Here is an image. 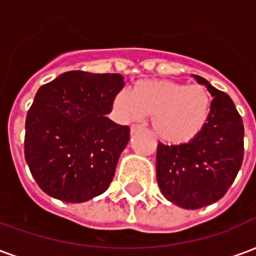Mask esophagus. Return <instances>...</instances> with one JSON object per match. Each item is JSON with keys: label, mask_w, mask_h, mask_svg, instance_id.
<instances>
[{"label": "esophagus", "mask_w": 256, "mask_h": 256, "mask_svg": "<svg viewBox=\"0 0 256 256\" xmlns=\"http://www.w3.org/2000/svg\"><path fill=\"white\" fill-rule=\"evenodd\" d=\"M142 128V126L141 124H133L132 128H130V133L134 134V133H137V132H140Z\"/></svg>", "instance_id": "obj_1"}]
</instances>
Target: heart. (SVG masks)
I'll list each match as a JSON object with an SVG mask.
<instances>
[{"label": "heart", "instance_id": "1", "mask_svg": "<svg viewBox=\"0 0 256 256\" xmlns=\"http://www.w3.org/2000/svg\"><path fill=\"white\" fill-rule=\"evenodd\" d=\"M211 100L200 84L148 79L134 84L132 93L119 92L114 97V111L119 120L132 122L150 116L158 138L167 144H184L203 130Z\"/></svg>", "mask_w": 256, "mask_h": 256}]
</instances>
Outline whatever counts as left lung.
Listing matches in <instances>:
<instances>
[{"label": "left lung", "mask_w": 256, "mask_h": 256, "mask_svg": "<svg viewBox=\"0 0 256 256\" xmlns=\"http://www.w3.org/2000/svg\"><path fill=\"white\" fill-rule=\"evenodd\" d=\"M214 98L203 130L189 142L158 144L156 178L163 196L186 210H198L230 188L244 158V126L229 96L193 75Z\"/></svg>", "instance_id": "1"}]
</instances>
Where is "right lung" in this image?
I'll list each match as a JSON object with an SVG mask.
<instances>
[{"label": "right lung", "mask_w": 256, "mask_h": 256, "mask_svg": "<svg viewBox=\"0 0 256 256\" xmlns=\"http://www.w3.org/2000/svg\"><path fill=\"white\" fill-rule=\"evenodd\" d=\"M120 74L68 71L41 86L26 118L24 156L44 192L67 203L104 193L130 128L112 122Z\"/></svg>", "instance_id": "right-lung-1"}]
</instances>
